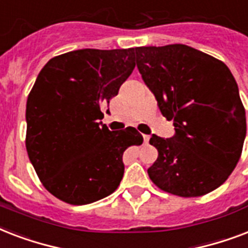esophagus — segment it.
Instances as JSON below:
<instances>
[{
    "mask_svg": "<svg viewBox=\"0 0 248 248\" xmlns=\"http://www.w3.org/2000/svg\"><path fill=\"white\" fill-rule=\"evenodd\" d=\"M143 139H144V144L149 143V136L148 135H143Z\"/></svg>",
    "mask_w": 248,
    "mask_h": 248,
    "instance_id": "esophagus-1",
    "label": "esophagus"
}]
</instances>
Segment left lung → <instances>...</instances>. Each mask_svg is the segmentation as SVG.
<instances>
[{
	"instance_id": "8db88e82",
	"label": "left lung",
	"mask_w": 248,
	"mask_h": 248,
	"mask_svg": "<svg viewBox=\"0 0 248 248\" xmlns=\"http://www.w3.org/2000/svg\"><path fill=\"white\" fill-rule=\"evenodd\" d=\"M145 85L175 135H153L158 158L151 180L173 196L200 197L215 190L233 172L246 138V112L229 68L186 45L134 48Z\"/></svg>"
}]
</instances>
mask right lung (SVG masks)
I'll list each match as a JSON object with an SVG mask.
<instances>
[{"instance_id":"obj_1","label":"right lung","mask_w":248,"mask_h":248,"mask_svg":"<svg viewBox=\"0 0 248 248\" xmlns=\"http://www.w3.org/2000/svg\"><path fill=\"white\" fill-rule=\"evenodd\" d=\"M134 68V48H82L41 69L27 100L25 147L42 185L60 201L79 206L112 194L124 152L143 144L136 128L109 131L99 122Z\"/></svg>"}]
</instances>
